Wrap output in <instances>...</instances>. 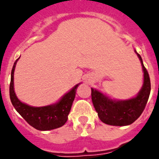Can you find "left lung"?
<instances>
[{"mask_svg":"<svg viewBox=\"0 0 159 159\" xmlns=\"http://www.w3.org/2000/svg\"><path fill=\"white\" fill-rule=\"evenodd\" d=\"M135 51L143 70V85L138 94L129 99L117 100L91 88V98L102 122L113 126H126L133 124L143 112L150 94V80L141 56Z\"/></svg>","mask_w":159,"mask_h":159,"instance_id":"left-lung-1","label":"left lung"}]
</instances>
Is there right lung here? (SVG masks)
I'll list each match as a JSON object with an SVG mask.
<instances>
[{
	"mask_svg": "<svg viewBox=\"0 0 159 159\" xmlns=\"http://www.w3.org/2000/svg\"><path fill=\"white\" fill-rule=\"evenodd\" d=\"M19 58L16 60L12 69L9 85V96L14 108L30 126L40 131H48L63 126L68 120V116L75 98L76 90L80 83L73 86L56 103L44 107H32L27 105L18 99L14 91V69Z\"/></svg>",
	"mask_w": 159,
	"mask_h": 159,
	"instance_id": "1",
	"label": "right lung"
}]
</instances>
